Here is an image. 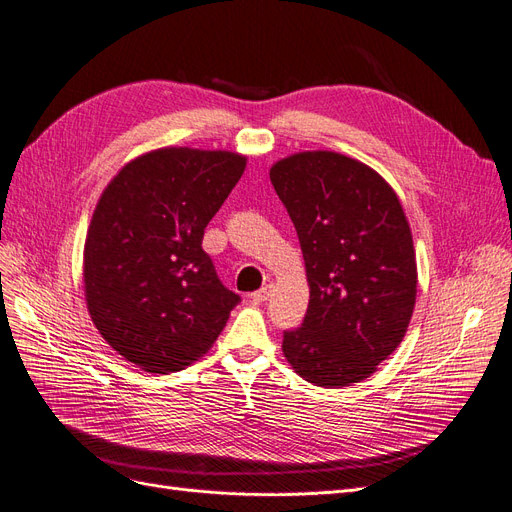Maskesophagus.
I'll list each match as a JSON object with an SVG mask.
<instances>
[{"label":"esophagus","mask_w":512,"mask_h":512,"mask_svg":"<svg viewBox=\"0 0 512 512\" xmlns=\"http://www.w3.org/2000/svg\"><path fill=\"white\" fill-rule=\"evenodd\" d=\"M272 295V285H266V287H261L259 291H255L253 295H251V300L253 302H266L268 298Z\"/></svg>","instance_id":"34e87169"}]
</instances>
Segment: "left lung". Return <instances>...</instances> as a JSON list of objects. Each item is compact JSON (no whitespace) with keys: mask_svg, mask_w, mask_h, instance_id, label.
Wrapping results in <instances>:
<instances>
[{"mask_svg":"<svg viewBox=\"0 0 512 512\" xmlns=\"http://www.w3.org/2000/svg\"><path fill=\"white\" fill-rule=\"evenodd\" d=\"M270 180L298 232L310 302L283 353L304 381L349 387L398 349L417 298V261L395 191L332 151L280 159Z\"/></svg>","mask_w":512,"mask_h":512,"instance_id":"left-lung-1","label":"left lung"}]
</instances>
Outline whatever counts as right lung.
Here are the masks:
<instances>
[{"mask_svg":"<svg viewBox=\"0 0 512 512\" xmlns=\"http://www.w3.org/2000/svg\"><path fill=\"white\" fill-rule=\"evenodd\" d=\"M246 168L227 151L170 146L110 180L85 242V298L104 340L146 372H176L219 338L240 295L202 249Z\"/></svg>","mask_w":512,"mask_h":512,"instance_id":"1","label":"right lung"}]
</instances>
